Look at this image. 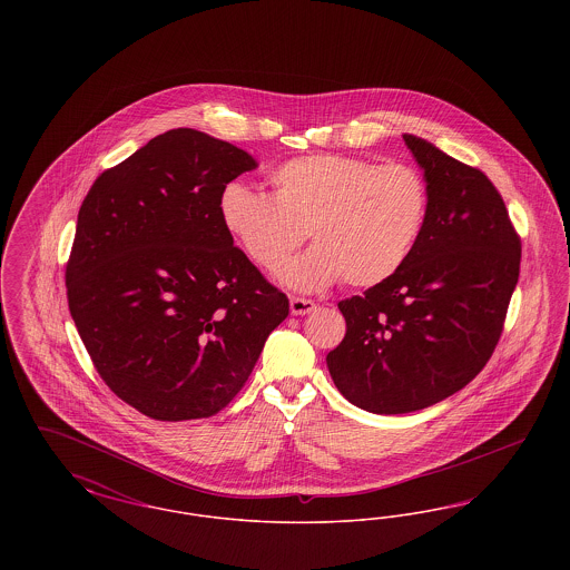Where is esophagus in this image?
Returning <instances> with one entry per match:
<instances>
[{"label": "esophagus", "mask_w": 570, "mask_h": 570, "mask_svg": "<svg viewBox=\"0 0 570 570\" xmlns=\"http://www.w3.org/2000/svg\"><path fill=\"white\" fill-rule=\"evenodd\" d=\"M316 309V303L312 298L291 297V314L293 316H305Z\"/></svg>", "instance_id": "esophagus-1"}]
</instances>
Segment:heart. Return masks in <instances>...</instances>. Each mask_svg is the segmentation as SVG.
Wrapping results in <instances>:
<instances>
[{"label":"heart","instance_id":"b5f03b06","mask_svg":"<svg viewBox=\"0 0 570 570\" xmlns=\"http://www.w3.org/2000/svg\"><path fill=\"white\" fill-rule=\"evenodd\" d=\"M272 196L242 181L217 198L224 230L263 269L282 265L309 235L314 247L286 263L277 279L314 293L346 277L376 286L404 267L428 219V186L407 164L314 154L279 164Z\"/></svg>","mask_w":570,"mask_h":570}]
</instances>
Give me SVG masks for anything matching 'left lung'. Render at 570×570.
Listing matches in <instances>:
<instances>
[{"label": "left lung", "instance_id": "8db88e82", "mask_svg": "<svg viewBox=\"0 0 570 570\" xmlns=\"http://www.w3.org/2000/svg\"><path fill=\"white\" fill-rule=\"evenodd\" d=\"M404 140L428 186L423 233L400 272L337 303L346 335L326 354L340 393L374 414L434 406L485 367L521 261L488 177L425 138Z\"/></svg>", "mask_w": 570, "mask_h": 570}]
</instances>
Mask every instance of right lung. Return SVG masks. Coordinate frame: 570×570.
<instances>
[{
    "label": "right lung",
    "mask_w": 570,
    "mask_h": 570,
    "mask_svg": "<svg viewBox=\"0 0 570 570\" xmlns=\"http://www.w3.org/2000/svg\"><path fill=\"white\" fill-rule=\"evenodd\" d=\"M256 166L177 128L105 170L82 200L68 307L110 391L156 421L219 412L288 316L217 214L222 188Z\"/></svg>",
    "instance_id": "obj_1"
}]
</instances>
